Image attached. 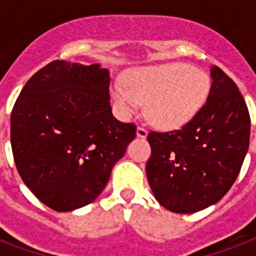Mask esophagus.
Wrapping results in <instances>:
<instances>
[{
    "mask_svg": "<svg viewBox=\"0 0 256 256\" xmlns=\"http://www.w3.org/2000/svg\"><path fill=\"white\" fill-rule=\"evenodd\" d=\"M136 136H140V138H146V136H148V130H146L144 126H138V128H136Z\"/></svg>",
    "mask_w": 256,
    "mask_h": 256,
    "instance_id": "1",
    "label": "esophagus"
}]
</instances>
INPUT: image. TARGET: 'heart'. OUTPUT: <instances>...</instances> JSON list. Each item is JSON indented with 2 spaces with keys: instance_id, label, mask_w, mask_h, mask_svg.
<instances>
[{
  "instance_id": "b5f03b06",
  "label": "heart",
  "mask_w": 256,
  "mask_h": 256,
  "mask_svg": "<svg viewBox=\"0 0 256 256\" xmlns=\"http://www.w3.org/2000/svg\"><path fill=\"white\" fill-rule=\"evenodd\" d=\"M114 88V100L124 116L146 102L148 120L160 128H178L194 118L206 102L210 81L206 74L182 62L150 66Z\"/></svg>"
}]
</instances>
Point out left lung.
Returning <instances> with one entry per match:
<instances>
[{"label": "left lung", "instance_id": "obj_1", "mask_svg": "<svg viewBox=\"0 0 256 256\" xmlns=\"http://www.w3.org/2000/svg\"><path fill=\"white\" fill-rule=\"evenodd\" d=\"M210 92L200 112L182 128L150 132L146 175L160 204L192 214L226 195L250 144V114L235 82L211 68Z\"/></svg>", "mask_w": 256, "mask_h": 256}]
</instances>
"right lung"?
<instances>
[{"label": "right lung", "mask_w": 256, "mask_h": 256, "mask_svg": "<svg viewBox=\"0 0 256 256\" xmlns=\"http://www.w3.org/2000/svg\"><path fill=\"white\" fill-rule=\"evenodd\" d=\"M108 70L98 64L53 61L20 92L10 116L18 174L50 208L92 203L136 138V126L116 120Z\"/></svg>", "instance_id": "obj_1"}]
</instances>
